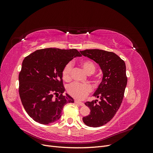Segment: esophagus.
Returning <instances> with one entry per match:
<instances>
[{
  "mask_svg": "<svg viewBox=\"0 0 153 153\" xmlns=\"http://www.w3.org/2000/svg\"><path fill=\"white\" fill-rule=\"evenodd\" d=\"M75 102L76 103L78 104L79 105H80V106H84V103H82V102H81V101H78V100H75Z\"/></svg>",
  "mask_w": 153,
  "mask_h": 153,
  "instance_id": "esophagus-1",
  "label": "esophagus"
}]
</instances>
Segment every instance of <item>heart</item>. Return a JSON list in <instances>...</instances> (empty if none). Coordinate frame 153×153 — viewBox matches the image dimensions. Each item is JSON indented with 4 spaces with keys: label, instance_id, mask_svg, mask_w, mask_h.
Here are the masks:
<instances>
[{
    "label": "heart",
    "instance_id": "heart-1",
    "mask_svg": "<svg viewBox=\"0 0 153 153\" xmlns=\"http://www.w3.org/2000/svg\"><path fill=\"white\" fill-rule=\"evenodd\" d=\"M81 66L88 75L92 74L96 69L94 64L90 61H84L81 62ZM72 70L71 63H68L64 67L62 71V76L64 80L68 82L71 80V73ZM92 91L91 86L89 84H82L78 83H73L69 85L68 91L69 94L78 100L84 98Z\"/></svg>",
    "mask_w": 153,
    "mask_h": 153
}]
</instances>
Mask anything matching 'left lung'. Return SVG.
<instances>
[{"label":"left lung","instance_id":"1","mask_svg":"<svg viewBox=\"0 0 153 153\" xmlns=\"http://www.w3.org/2000/svg\"><path fill=\"white\" fill-rule=\"evenodd\" d=\"M80 53L98 64L103 73L102 81L93 94L100 101L85 103L91 112L82 118L87 126L100 127L114 117L122 103L128 81L126 64L114 52L91 49L80 51Z\"/></svg>","mask_w":153,"mask_h":153}]
</instances>
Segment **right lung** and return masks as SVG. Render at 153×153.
Instances as JSON below:
<instances>
[{"mask_svg":"<svg viewBox=\"0 0 153 153\" xmlns=\"http://www.w3.org/2000/svg\"><path fill=\"white\" fill-rule=\"evenodd\" d=\"M81 56L76 49L49 48L36 50L24 59L18 76L19 94L34 121L42 124L57 121L64 106L74 102L68 94H62L65 89L62 71L73 58ZM53 95L58 98L53 99Z\"/></svg>","mask_w":153,"mask_h":153,"instance_id":"obj_1","label":"right lung"}]
</instances>
